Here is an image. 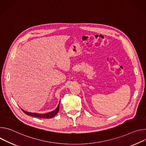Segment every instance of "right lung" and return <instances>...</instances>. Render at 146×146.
Segmentation results:
<instances>
[{
    "label": "right lung",
    "mask_w": 146,
    "mask_h": 146,
    "mask_svg": "<svg viewBox=\"0 0 146 146\" xmlns=\"http://www.w3.org/2000/svg\"><path fill=\"white\" fill-rule=\"evenodd\" d=\"M59 108H60V103L57 107V108L56 110H54V111L46 113V114H37V113H32V112H29L27 111H24V110L21 109V110L25 113V114L29 115V116H32V117H37V118H53V117H54L58 112L59 110Z\"/></svg>",
    "instance_id": "1"
}]
</instances>
